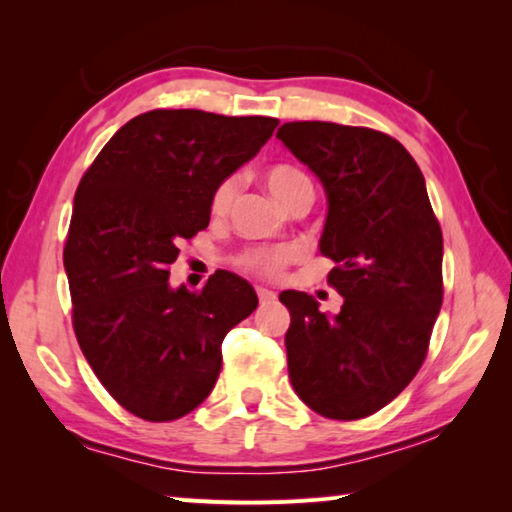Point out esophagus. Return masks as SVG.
<instances>
[{"instance_id":"1","label":"esophagus","mask_w":512,"mask_h":512,"mask_svg":"<svg viewBox=\"0 0 512 512\" xmlns=\"http://www.w3.org/2000/svg\"><path fill=\"white\" fill-rule=\"evenodd\" d=\"M257 298H259V302H262V305H266V302H273L277 296H275V291H271V289L257 287Z\"/></svg>"}]
</instances>
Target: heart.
I'll return each mask as SVG.
<instances>
[{
    "instance_id": "b5f03b06",
    "label": "heart",
    "mask_w": 512,
    "mask_h": 512,
    "mask_svg": "<svg viewBox=\"0 0 512 512\" xmlns=\"http://www.w3.org/2000/svg\"><path fill=\"white\" fill-rule=\"evenodd\" d=\"M264 183L268 187V192L277 198V203L282 207L287 205L298 192H302V189L311 187L305 173H302L298 167H291V164H275V167H271L264 173ZM232 198H235V183H232V180H223L212 194V212L216 216H223L230 210ZM293 255H296V250L289 246L250 248L239 257V264L244 266L246 271L273 277L277 273H282V268L291 262Z\"/></svg>"
}]
</instances>
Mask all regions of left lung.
Returning <instances> with one entry per match:
<instances>
[{"mask_svg": "<svg viewBox=\"0 0 512 512\" xmlns=\"http://www.w3.org/2000/svg\"><path fill=\"white\" fill-rule=\"evenodd\" d=\"M282 144L327 194L320 253L343 296L336 316L284 291L293 391L332 420H359L400 395L427 357L443 305V232L418 164L391 135L332 121H289Z\"/></svg>", "mask_w": 512, "mask_h": 512, "instance_id": "1", "label": "left lung"}]
</instances>
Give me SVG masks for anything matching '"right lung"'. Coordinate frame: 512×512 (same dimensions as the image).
<instances>
[{
    "label": "right lung",
    "mask_w": 512,
    "mask_h": 512,
    "mask_svg": "<svg viewBox=\"0 0 512 512\" xmlns=\"http://www.w3.org/2000/svg\"><path fill=\"white\" fill-rule=\"evenodd\" d=\"M277 124L151 110L121 126L81 178L63 253L74 332L94 375L137 418L194 411L219 379L225 334L257 307L235 273L173 289L169 264L180 241L207 228L214 189Z\"/></svg>",
    "instance_id": "right-lung-1"
}]
</instances>
